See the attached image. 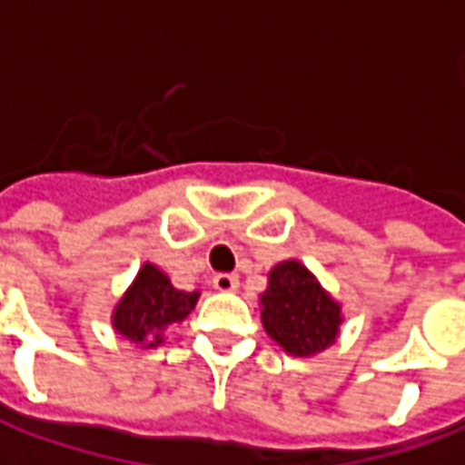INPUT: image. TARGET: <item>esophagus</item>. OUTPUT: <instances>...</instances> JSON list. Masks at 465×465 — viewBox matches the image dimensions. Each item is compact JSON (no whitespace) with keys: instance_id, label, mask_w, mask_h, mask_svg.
Here are the masks:
<instances>
[{"instance_id":"1","label":"esophagus","mask_w":465,"mask_h":465,"mask_svg":"<svg viewBox=\"0 0 465 465\" xmlns=\"http://www.w3.org/2000/svg\"><path fill=\"white\" fill-rule=\"evenodd\" d=\"M213 289H219V292H233V289H239V277L236 274H216L213 277Z\"/></svg>"}]
</instances>
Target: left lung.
Returning a JSON list of instances; mask_svg holds the SVG:
<instances>
[{"mask_svg": "<svg viewBox=\"0 0 465 465\" xmlns=\"http://www.w3.org/2000/svg\"><path fill=\"white\" fill-rule=\"evenodd\" d=\"M259 304L266 334L289 355H320L340 337L342 304L300 259L272 266Z\"/></svg>", "mask_w": 465, "mask_h": 465, "instance_id": "8db88e82", "label": "left lung"}]
</instances>
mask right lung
Wrapping results in <instances>:
<instances>
[{
    "mask_svg": "<svg viewBox=\"0 0 465 465\" xmlns=\"http://www.w3.org/2000/svg\"><path fill=\"white\" fill-rule=\"evenodd\" d=\"M196 302L199 292L176 289L165 272L145 262L113 310V330L133 345L151 350L163 342L168 327L186 320Z\"/></svg>",
    "mask_w": 465,
    "mask_h": 465,
    "instance_id": "1",
    "label": "right lung"
}]
</instances>
